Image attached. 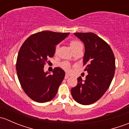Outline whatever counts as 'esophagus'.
I'll list each match as a JSON object with an SVG mask.
<instances>
[{
    "label": "esophagus",
    "mask_w": 129,
    "mask_h": 129,
    "mask_svg": "<svg viewBox=\"0 0 129 129\" xmlns=\"http://www.w3.org/2000/svg\"><path fill=\"white\" fill-rule=\"evenodd\" d=\"M69 77H70V75H69L68 74H66V75H65V79H68V78Z\"/></svg>",
    "instance_id": "34e87169"
}]
</instances>
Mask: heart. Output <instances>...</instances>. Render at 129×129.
<instances>
[{
  "mask_svg": "<svg viewBox=\"0 0 129 129\" xmlns=\"http://www.w3.org/2000/svg\"><path fill=\"white\" fill-rule=\"evenodd\" d=\"M69 45H70V47H71V49H72V52L74 51V50H76V49L82 47V44L80 42L75 40H71V41L69 42ZM58 49V45H57L56 47H55V53L57 52ZM60 66V67H62L63 69H64L65 71H70V70H71V65H70L69 63L67 62H61Z\"/></svg>",
  "mask_w": 129,
  "mask_h": 129,
  "instance_id": "1",
  "label": "heart"
}]
</instances>
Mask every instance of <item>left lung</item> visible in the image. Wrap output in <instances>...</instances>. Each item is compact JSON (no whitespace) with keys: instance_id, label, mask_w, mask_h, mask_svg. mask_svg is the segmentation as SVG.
Listing matches in <instances>:
<instances>
[{"instance_id":"obj_1","label":"left lung","mask_w":129,"mask_h":129,"mask_svg":"<svg viewBox=\"0 0 129 129\" xmlns=\"http://www.w3.org/2000/svg\"><path fill=\"white\" fill-rule=\"evenodd\" d=\"M84 42V71L88 74L83 81L77 78V84L71 89L74 99L79 104L89 105L103 96L112 82L115 70L114 52L110 45L92 32L75 33Z\"/></svg>"}]
</instances>
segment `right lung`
<instances>
[{"label": "right lung", "mask_w": 129, "mask_h": 129, "mask_svg": "<svg viewBox=\"0 0 129 129\" xmlns=\"http://www.w3.org/2000/svg\"><path fill=\"white\" fill-rule=\"evenodd\" d=\"M69 32L42 31L28 37L22 45L16 62L20 84L25 93L32 100L40 103L51 101L65 77V72L55 67L53 74L44 72L48 58L53 57L57 44Z\"/></svg>", "instance_id": "right-lung-1"}]
</instances>
